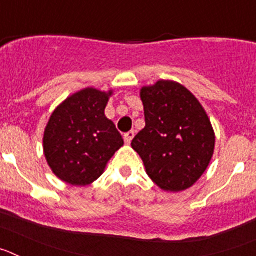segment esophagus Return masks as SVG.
Instances as JSON below:
<instances>
[{
    "label": "esophagus",
    "mask_w": 256,
    "mask_h": 256,
    "mask_svg": "<svg viewBox=\"0 0 256 256\" xmlns=\"http://www.w3.org/2000/svg\"><path fill=\"white\" fill-rule=\"evenodd\" d=\"M133 137H134V132H133V130H130V132L126 133V134H124V142H126V144H130V142H132Z\"/></svg>",
    "instance_id": "34e87169"
}]
</instances>
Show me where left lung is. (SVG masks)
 Segmentation results:
<instances>
[{
	"label": "left lung",
	"instance_id": "1",
	"mask_svg": "<svg viewBox=\"0 0 256 256\" xmlns=\"http://www.w3.org/2000/svg\"><path fill=\"white\" fill-rule=\"evenodd\" d=\"M141 100L146 126L133 138V150L160 188H190L214 154L216 134L206 112L186 87L173 80L142 87Z\"/></svg>",
	"mask_w": 256,
	"mask_h": 256
}]
</instances>
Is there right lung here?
<instances>
[{"label": "right lung", "instance_id": "obj_1", "mask_svg": "<svg viewBox=\"0 0 256 256\" xmlns=\"http://www.w3.org/2000/svg\"><path fill=\"white\" fill-rule=\"evenodd\" d=\"M112 91L84 88L55 108L44 136V152L56 177L87 186L101 177L108 162L124 144L105 108Z\"/></svg>", "mask_w": 256, "mask_h": 256}]
</instances>
